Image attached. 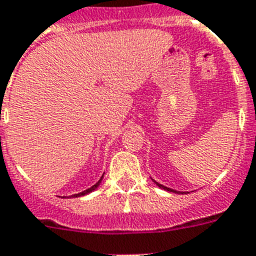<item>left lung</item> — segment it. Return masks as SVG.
<instances>
[{"label":"left lung","mask_w":256,"mask_h":256,"mask_svg":"<svg viewBox=\"0 0 256 256\" xmlns=\"http://www.w3.org/2000/svg\"><path fill=\"white\" fill-rule=\"evenodd\" d=\"M151 180H152V182H155V184H156V186H159V188L164 189V190H168V192H174V193H178V194H180V193H188V192H178V190H175V189L167 188V186H162V184H159V182H155V180H154V178H151Z\"/></svg>","instance_id":"8db88e82"}]
</instances>
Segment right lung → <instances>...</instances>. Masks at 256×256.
Here are the masks:
<instances>
[{
  "label": "right lung",
  "mask_w": 256,
  "mask_h": 256,
  "mask_svg": "<svg viewBox=\"0 0 256 256\" xmlns=\"http://www.w3.org/2000/svg\"><path fill=\"white\" fill-rule=\"evenodd\" d=\"M102 178H104V175L101 176V178H100V180L97 182H96L94 186H90V188H88V189H85V190H82V192H80V193L72 194V197H81V196H85V194H88V193L93 192L94 189H97L100 186V184H101V182H102Z\"/></svg>",
  "instance_id": "obj_1"
}]
</instances>
